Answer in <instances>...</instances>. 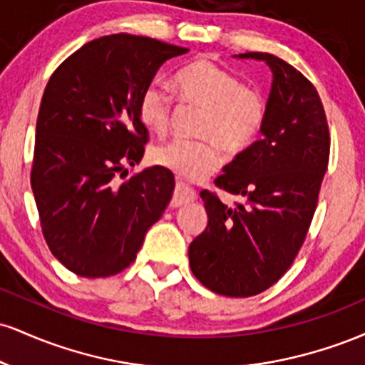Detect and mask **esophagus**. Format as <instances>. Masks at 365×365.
Instances as JSON below:
<instances>
[{
    "label": "esophagus",
    "mask_w": 365,
    "mask_h": 365,
    "mask_svg": "<svg viewBox=\"0 0 365 365\" xmlns=\"http://www.w3.org/2000/svg\"><path fill=\"white\" fill-rule=\"evenodd\" d=\"M195 190L192 187L185 185L183 182H178L177 183V190H175V195H173V200H171V206L173 207H180V206H185V204L192 202V200H195Z\"/></svg>",
    "instance_id": "1"
}]
</instances>
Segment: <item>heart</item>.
<instances>
[{"instance_id":"obj_1","label":"heart","mask_w":365,"mask_h":365,"mask_svg":"<svg viewBox=\"0 0 365 365\" xmlns=\"http://www.w3.org/2000/svg\"><path fill=\"white\" fill-rule=\"evenodd\" d=\"M180 101L202 108L197 123L199 139H173L153 149L150 156L187 180H202L223 166L226 151L244 153L257 140L266 123L267 99L257 87L209 58L180 68L173 78ZM175 111L173 92L153 82L139 98V118L149 132L165 135Z\"/></svg>"}]
</instances>
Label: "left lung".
<instances>
[{
	"label": "left lung",
	"instance_id": "1",
	"mask_svg": "<svg viewBox=\"0 0 365 365\" xmlns=\"http://www.w3.org/2000/svg\"><path fill=\"white\" fill-rule=\"evenodd\" d=\"M238 58L264 60L273 72L266 123L215 180L244 200L226 206L216 192H200L209 220L188 259L204 287L244 299L273 287L295 261L328 170L329 128L316 87L290 63L269 53Z\"/></svg>",
	"mask_w": 365,
	"mask_h": 365
}]
</instances>
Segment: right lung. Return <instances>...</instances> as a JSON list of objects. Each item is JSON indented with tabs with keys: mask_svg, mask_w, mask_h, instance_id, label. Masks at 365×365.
<instances>
[{
	"mask_svg": "<svg viewBox=\"0 0 365 365\" xmlns=\"http://www.w3.org/2000/svg\"><path fill=\"white\" fill-rule=\"evenodd\" d=\"M187 48L153 37L91 41L54 70L36 125L31 185L49 250L83 278H106L135 261L175 188L170 170L139 165L148 128L139 98Z\"/></svg>",
	"mask_w": 365,
	"mask_h": 365,
	"instance_id": "obj_1",
	"label": "right lung"
}]
</instances>
